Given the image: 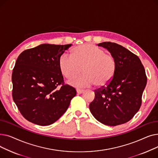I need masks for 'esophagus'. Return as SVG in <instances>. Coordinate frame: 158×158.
I'll return each instance as SVG.
<instances>
[{"label": "esophagus", "instance_id": "34e87169", "mask_svg": "<svg viewBox=\"0 0 158 158\" xmlns=\"http://www.w3.org/2000/svg\"><path fill=\"white\" fill-rule=\"evenodd\" d=\"M77 93L78 94H83L85 92L84 90H81V89H77Z\"/></svg>", "mask_w": 158, "mask_h": 158}]
</instances>
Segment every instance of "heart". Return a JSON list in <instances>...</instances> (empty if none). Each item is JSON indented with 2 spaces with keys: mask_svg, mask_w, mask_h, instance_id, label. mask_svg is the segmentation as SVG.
<instances>
[{
  "mask_svg": "<svg viewBox=\"0 0 158 158\" xmlns=\"http://www.w3.org/2000/svg\"><path fill=\"white\" fill-rule=\"evenodd\" d=\"M70 56L62 54L58 60V66L66 79L76 76L82 69L83 74L69 81L73 87L87 88L94 85L97 87L104 86L111 81L117 70L114 57L93 44L76 47L71 51Z\"/></svg>",
  "mask_w": 158,
  "mask_h": 158,
  "instance_id": "obj_1",
  "label": "heart"
}]
</instances>
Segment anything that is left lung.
<instances>
[{
  "instance_id": "1",
  "label": "left lung",
  "mask_w": 158,
  "mask_h": 158,
  "mask_svg": "<svg viewBox=\"0 0 158 158\" xmlns=\"http://www.w3.org/2000/svg\"><path fill=\"white\" fill-rule=\"evenodd\" d=\"M98 46L114 57L117 66L109 84L95 90L89 110L98 122L116 126L129 121L139 110L147 85L145 70L139 58L122 45L106 41Z\"/></svg>"
}]
</instances>
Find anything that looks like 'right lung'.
Masks as SVG:
<instances>
[{
    "instance_id": "right-lung-1",
    "label": "right lung",
    "mask_w": 158,
    "mask_h": 158,
    "mask_svg": "<svg viewBox=\"0 0 158 158\" xmlns=\"http://www.w3.org/2000/svg\"><path fill=\"white\" fill-rule=\"evenodd\" d=\"M71 45L41 44L18 57L12 73L13 99L28 121L51 125L67 110L76 96V89L64 85L58 66L60 57Z\"/></svg>"
}]
</instances>
